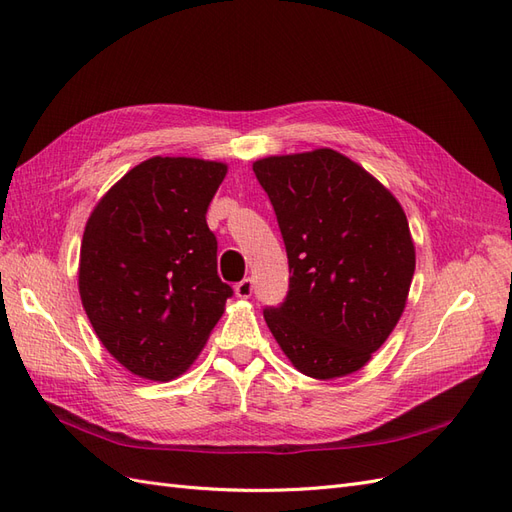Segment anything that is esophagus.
Returning a JSON list of instances; mask_svg holds the SVG:
<instances>
[{
  "instance_id": "1",
  "label": "esophagus",
  "mask_w": 512,
  "mask_h": 512,
  "mask_svg": "<svg viewBox=\"0 0 512 512\" xmlns=\"http://www.w3.org/2000/svg\"><path fill=\"white\" fill-rule=\"evenodd\" d=\"M252 290H254V282L250 280V277H247V280H243V282H239L235 286V294H237L239 299H250L252 297Z\"/></svg>"
}]
</instances>
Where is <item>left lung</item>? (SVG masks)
Returning <instances> with one entry per match:
<instances>
[{
	"instance_id": "left-lung-1",
	"label": "left lung",
	"mask_w": 512,
	"mask_h": 512,
	"mask_svg": "<svg viewBox=\"0 0 512 512\" xmlns=\"http://www.w3.org/2000/svg\"><path fill=\"white\" fill-rule=\"evenodd\" d=\"M286 243L290 290L265 309L294 369L314 380L363 369L404 314L416 267L404 207L329 147L252 164Z\"/></svg>"
}]
</instances>
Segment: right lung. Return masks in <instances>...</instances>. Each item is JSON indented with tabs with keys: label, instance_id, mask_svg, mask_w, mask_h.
Returning a JSON list of instances; mask_svg holds the SVG:
<instances>
[{
	"label": "right lung",
	"instance_id": "right-lung-1",
	"mask_svg": "<svg viewBox=\"0 0 512 512\" xmlns=\"http://www.w3.org/2000/svg\"><path fill=\"white\" fill-rule=\"evenodd\" d=\"M228 164L153 156L85 224L79 292L102 346L130 374L168 382L205 348L232 288L218 277L207 207Z\"/></svg>",
	"mask_w": 512,
	"mask_h": 512
}]
</instances>
